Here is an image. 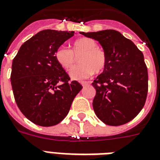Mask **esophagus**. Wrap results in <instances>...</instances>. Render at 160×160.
I'll use <instances>...</instances> for the list:
<instances>
[{"instance_id": "obj_1", "label": "esophagus", "mask_w": 160, "mask_h": 160, "mask_svg": "<svg viewBox=\"0 0 160 160\" xmlns=\"http://www.w3.org/2000/svg\"><path fill=\"white\" fill-rule=\"evenodd\" d=\"M80 84H81V85H82V86H86V85H88L89 83L87 82V81H82V82H80Z\"/></svg>"}]
</instances>
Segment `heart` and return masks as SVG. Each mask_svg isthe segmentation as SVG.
Masks as SVG:
<instances>
[{
	"mask_svg": "<svg viewBox=\"0 0 160 160\" xmlns=\"http://www.w3.org/2000/svg\"><path fill=\"white\" fill-rule=\"evenodd\" d=\"M80 57V65L76 66L70 72L72 79L81 80L92 76L93 72L100 73L107 65V54L103 49L98 47L93 39L84 37L76 40L72 44V49L62 45L55 52V58L62 68L72 69L76 62V56Z\"/></svg>",
	"mask_w": 160,
	"mask_h": 160,
	"instance_id": "obj_1",
	"label": "heart"
}]
</instances>
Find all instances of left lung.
I'll return each mask as SVG.
<instances>
[{
  "label": "left lung",
  "mask_w": 160,
  "mask_h": 160,
  "mask_svg": "<svg viewBox=\"0 0 160 160\" xmlns=\"http://www.w3.org/2000/svg\"><path fill=\"white\" fill-rule=\"evenodd\" d=\"M100 43L107 65L92 83L96 89L92 107L106 124L119 126L131 121L142 111L148 91L144 56L134 43L115 30L80 32Z\"/></svg>",
  "instance_id": "obj_1"
}]
</instances>
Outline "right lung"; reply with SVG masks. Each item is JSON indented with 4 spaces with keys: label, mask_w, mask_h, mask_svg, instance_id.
<instances>
[{
    "label": "right lung",
    "mask_w": 160,
    "mask_h": 160,
    "mask_svg": "<svg viewBox=\"0 0 160 160\" xmlns=\"http://www.w3.org/2000/svg\"><path fill=\"white\" fill-rule=\"evenodd\" d=\"M74 32L44 30L24 42L12 63L10 76L14 99L32 123L43 127L58 124L68 114L82 89L55 58V52Z\"/></svg>",
    "instance_id": "obj_1"
}]
</instances>
